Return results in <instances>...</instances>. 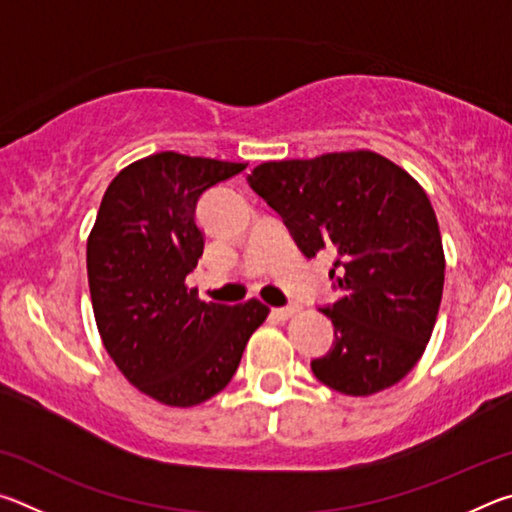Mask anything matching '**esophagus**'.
<instances>
[{
	"label": "esophagus",
	"mask_w": 512,
	"mask_h": 512,
	"mask_svg": "<svg viewBox=\"0 0 512 512\" xmlns=\"http://www.w3.org/2000/svg\"><path fill=\"white\" fill-rule=\"evenodd\" d=\"M300 307L298 305H289V307H275V309H271V316L273 318H277V320H287V318H291L293 314H296Z\"/></svg>",
	"instance_id": "esophagus-1"
}]
</instances>
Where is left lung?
I'll use <instances>...</instances> for the list:
<instances>
[{"instance_id": "1", "label": "left lung", "mask_w": 512, "mask_h": 512, "mask_svg": "<svg viewBox=\"0 0 512 512\" xmlns=\"http://www.w3.org/2000/svg\"><path fill=\"white\" fill-rule=\"evenodd\" d=\"M248 185L282 216L302 255H334L329 277L341 296L320 307L334 343L311 361L316 379L366 397L409 375L445 284L443 239L424 189L372 151L264 162Z\"/></svg>"}]
</instances>
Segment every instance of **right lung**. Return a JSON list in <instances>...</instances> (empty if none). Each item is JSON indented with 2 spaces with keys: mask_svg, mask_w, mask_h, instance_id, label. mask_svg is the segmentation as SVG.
Returning a JSON list of instances; mask_svg holds the SVG:
<instances>
[{
  "mask_svg": "<svg viewBox=\"0 0 512 512\" xmlns=\"http://www.w3.org/2000/svg\"><path fill=\"white\" fill-rule=\"evenodd\" d=\"M244 162L162 151L121 169L88 239L94 318L112 361L144 395L196 406L230 384L268 307L203 302L185 277L203 255L196 203Z\"/></svg>",
  "mask_w": 512,
  "mask_h": 512,
  "instance_id": "1",
  "label": "right lung"
}]
</instances>
